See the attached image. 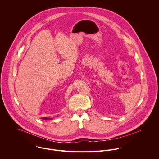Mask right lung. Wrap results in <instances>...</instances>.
<instances>
[{"mask_svg": "<svg viewBox=\"0 0 159 159\" xmlns=\"http://www.w3.org/2000/svg\"><path fill=\"white\" fill-rule=\"evenodd\" d=\"M43 119H45V120H46V119H51V118H48V117H43V118H42Z\"/></svg>", "mask_w": 159, "mask_h": 159, "instance_id": "add662e5", "label": "right lung"}]
</instances>
